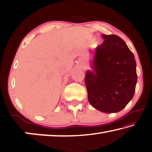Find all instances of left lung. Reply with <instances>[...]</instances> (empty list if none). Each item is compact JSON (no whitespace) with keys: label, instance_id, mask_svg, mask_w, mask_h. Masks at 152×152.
<instances>
[{"label":"left lung","instance_id":"left-lung-1","mask_svg":"<svg viewBox=\"0 0 152 152\" xmlns=\"http://www.w3.org/2000/svg\"><path fill=\"white\" fill-rule=\"evenodd\" d=\"M103 43L94 52L92 68L85 83L88 100L105 113H118L132 99L137 80L135 56L116 35L102 34Z\"/></svg>","mask_w":152,"mask_h":152}]
</instances>
